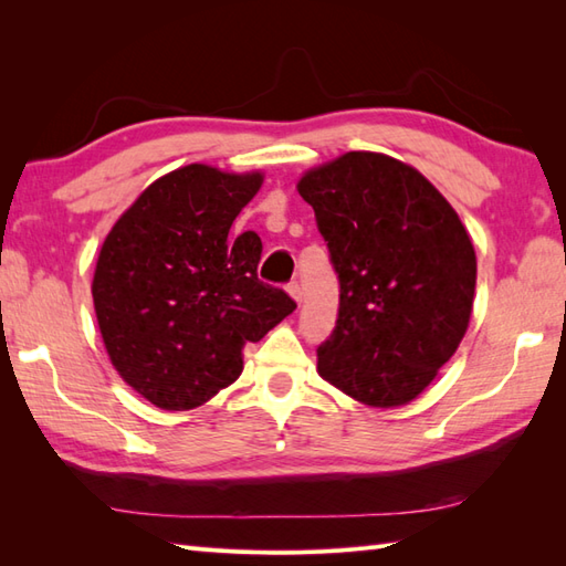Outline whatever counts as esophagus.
Instances as JSON below:
<instances>
[{
  "label": "esophagus",
  "instance_id": "esophagus-1",
  "mask_svg": "<svg viewBox=\"0 0 566 566\" xmlns=\"http://www.w3.org/2000/svg\"><path fill=\"white\" fill-rule=\"evenodd\" d=\"M286 292H290V294H292V298H294V302H298V304H302V296H304V290H302V284H298V282H290V284H286Z\"/></svg>",
  "mask_w": 566,
  "mask_h": 566
}]
</instances>
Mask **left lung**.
Listing matches in <instances>:
<instances>
[{
  "mask_svg": "<svg viewBox=\"0 0 566 566\" xmlns=\"http://www.w3.org/2000/svg\"><path fill=\"white\" fill-rule=\"evenodd\" d=\"M338 274V321L318 371L367 406H401L436 379L472 316L476 255L460 216L413 167L345 153L298 182Z\"/></svg>",
  "mask_w": 566,
  "mask_h": 566,
  "instance_id": "left-lung-1",
  "label": "left lung"
}]
</instances>
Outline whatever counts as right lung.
Instances as JSON below:
<instances>
[{
  "label": "right lung",
  "instance_id": "obj_1",
  "mask_svg": "<svg viewBox=\"0 0 566 566\" xmlns=\"http://www.w3.org/2000/svg\"><path fill=\"white\" fill-rule=\"evenodd\" d=\"M262 175L187 165L160 177L106 235L92 296L112 365L165 411L209 401L258 343L296 308L258 276L262 240L231 235Z\"/></svg>",
  "mask_w": 566,
  "mask_h": 566
}]
</instances>
